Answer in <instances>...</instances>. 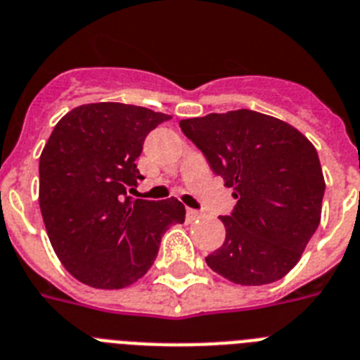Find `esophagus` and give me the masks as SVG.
Instances as JSON below:
<instances>
[{
	"mask_svg": "<svg viewBox=\"0 0 360 360\" xmlns=\"http://www.w3.org/2000/svg\"><path fill=\"white\" fill-rule=\"evenodd\" d=\"M201 218V212L200 210H194V209H186V220L188 221H194Z\"/></svg>",
	"mask_w": 360,
	"mask_h": 360,
	"instance_id": "34e87169",
	"label": "esophagus"
}]
</instances>
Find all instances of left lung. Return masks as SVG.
<instances>
[{
    "label": "left lung",
    "mask_w": 360,
    "mask_h": 360,
    "mask_svg": "<svg viewBox=\"0 0 360 360\" xmlns=\"http://www.w3.org/2000/svg\"><path fill=\"white\" fill-rule=\"evenodd\" d=\"M179 127L236 200L220 216L226 240L205 257L210 270L248 286L285 277L322 214L326 181L314 146L290 124L250 109L181 120Z\"/></svg>",
    "instance_id": "obj_1"
}]
</instances>
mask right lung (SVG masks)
I'll return each instance as SVG.
<instances>
[{
  "instance_id": "add662e5",
  "label": "right lung",
  "mask_w": 360,
  "mask_h": 360,
  "mask_svg": "<svg viewBox=\"0 0 360 360\" xmlns=\"http://www.w3.org/2000/svg\"><path fill=\"white\" fill-rule=\"evenodd\" d=\"M172 116L125 103L70 110L40 155V210L64 268L94 288H124L146 276L160 238L185 221V205L133 200L146 136Z\"/></svg>"
}]
</instances>
